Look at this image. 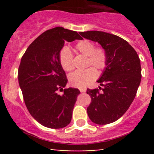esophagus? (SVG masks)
Listing matches in <instances>:
<instances>
[{"mask_svg": "<svg viewBox=\"0 0 154 154\" xmlns=\"http://www.w3.org/2000/svg\"><path fill=\"white\" fill-rule=\"evenodd\" d=\"M79 91L81 92V93H85V92L86 91V88H79Z\"/></svg>", "mask_w": 154, "mask_h": 154, "instance_id": "obj_1", "label": "esophagus"}]
</instances>
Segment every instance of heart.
<instances>
[{"label":"heart","mask_w":154,"mask_h":154,"mask_svg":"<svg viewBox=\"0 0 154 154\" xmlns=\"http://www.w3.org/2000/svg\"><path fill=\"white\" fill-rule=\"evenodd\" d=\"M75 49L79 54L87 56V66H93L99 71L104 69L107 65V54L102 48H95L94 43L88 40H82L75 45ZM59 61L63 70L72 71L74 69L72 54L67 47H63L59 53ZM97 72L93 67L83 71H75L69 76V83L74 87L84 88L96 78Z\"/></svg>","instance_id":"b5f03b06"}]
</instances>
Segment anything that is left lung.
<instances>
[{"label": "left lung", "instance_id": "1", "mask_svg": "<svg viewBox=\"0 0 154 154\" xmlns=\"http://www.w3.org/2000/svg\"><path fill=\"white\" fill-rule=\"evenodd\" d=\"M97 42L107 54V65L97 82L98 88L87 89L91 103L87 111L97 125H107L119 119L135 98L141 80L140 61L137 52L126 40L101 31L79 33Z\"/></svg>", "mask_w": 154, "mask_h": 154}]
</instances>
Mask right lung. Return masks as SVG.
Instances as JSON below:
<instances>
[{
	"label": "right lung",
	"instance_id": "1",
	"mask_svg": "<svg viewBox=\"0 0 154 154\" xmlns=\"http://www.w3.org/2000/svg\"><path fill=\"white\" fill-rule=\"evenodd\" d=\"M80 38L77 32L61 26L48 29L29 45L21 60L18 79L24 103L32 116L44 127L63 128L71 122L80 92L73 88L63 89L68 79L59 53L65 42Z\"/></svg>",
	"mask_w": 154,
	"mask_h": 154
}]
</instances>
